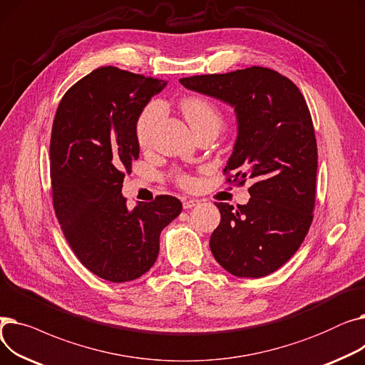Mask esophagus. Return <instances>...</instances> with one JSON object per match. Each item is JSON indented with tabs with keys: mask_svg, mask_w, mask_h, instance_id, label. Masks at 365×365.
Instances as JSON below:
<instances>
[{
	"mask_svg": "<svg viewBox=\"0 0 365 365\" xmlns=\"http://www.w3.org/2000/svg\"><path fill=\"white\" fill-rule=\"evenodd\" d=\"M200 200H197V198H189V200H185L183 201V208L185 210H187V208H192V207H197V205H200Z\"/></svg>",
	"mask_w": 365,
	"mask_h": 365,
	"instance_id": "1",
	"label": "esophagus"
}]
</instances>
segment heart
Segmentation results:
<instances>
[{
  "label": "heart",
  "instance_id": "heart-1",
  "mask_svg": "<svg viewBox=\"0 0 365 365\" xmlns=\"http://www.w3.org/2000/svg\"><path fill=\"white\" fill-rule=\"evenodd\" d=\"M182 112L185 115L186 121L189 123L190 128L197 131L198 128L208 125V124H222V117L219 109L207 99L202 98H187L180 105ZM164 106L161 102L153 101L145 106L142 113L139 115L138 123H136V136L140 146H148L153 130H155L157 123L163 117ZM178 182L183 187H189L192 185V179L186 175H178Z\"/></svg>",
  "mask_w": 365,
  "mask_h": 365
}]
</instances>
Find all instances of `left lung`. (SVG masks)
Returning a JSON list of instances; mask_svg holds the SVG:
<instances>
[{"mask_svg":"<svg viewBox=\"0 0 365 365\" xmlns=\"http://www.w3.org/2000/svg\"><path fill=\"white\" fill-rule=\"evenodd\" d=\"M180 84L234 108L237 139L223 171L235 170L240 185L255 182L247 204L216 202L212 253L235 277L269 275L297 252L314 217L318 150L308 105L293 81L262 66Z\"/></svg>","mask_w":365,"mask_h":365,"instance_id":"left-lung-1","label":"left lung"}]
</instances>
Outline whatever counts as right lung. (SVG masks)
Returning <instances> with one entry per match:
<instances>
[{
    "mask_svg": "<svg viewBox=\"0 0 365 365\" xmlns=\"http://www.w3.org/2000/svg\"><path fill=\"white\" fill-rule=\"evenodd\" d=\"M167 81L113 66L75 83L56 110L50 140L53 205L75 256L110 282L140 278L155 263L163 229L182 202L160 195L128 210L124 173L139 158L136 123Z\"/></svg>",
    "mask_w": 365,
    "mask_h": 365,
    "instance_id": "obj_1",
    "label": "right lung"
}]
</instances>
